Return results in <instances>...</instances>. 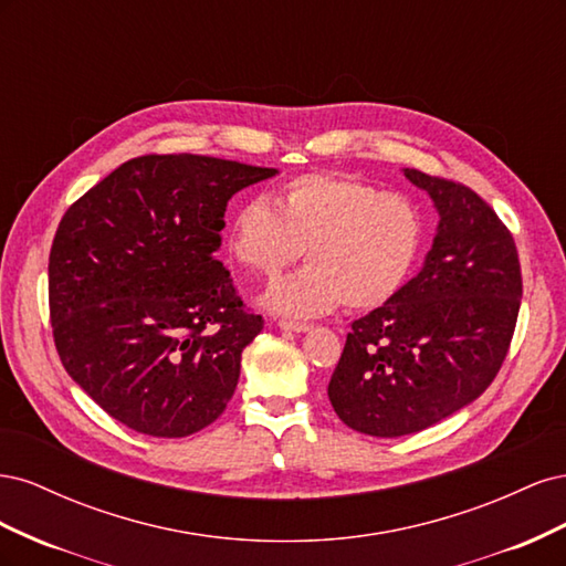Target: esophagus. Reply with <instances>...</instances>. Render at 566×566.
I'll use <instances>...</instances> for the list:
<instances>
[{"instance_id":"obj_1","label":"esophagus","mask_w":566,"mask_h":566,"mask_svg":"<svg viewBox=\"0 0 566 566\" xmlns=\"http://www.w3.org/2000/svg\"><path fill=\"white\" fill-rule=\"evenodd\" d=\"M279 328H281V331H290V333H310V331H312V323L281 318V321H279Z\"/></svg>"}]
</instances>
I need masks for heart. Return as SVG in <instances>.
I'll return each instance as SVG.
<instances>
[{
  "label": "heart",
  "instance_id": "heart-1",
  "mask_svg": "<svg viewBox=\"0 0 566 566\" xmlns=\"http://www.w3.org/2000/svg\"><path fill=\"white\" fill-rule=\"evenodd\" d=\"M424 245V217L401 193L366 179L306 172L279 186L276 205L252 196L238 205L229 250L243 269L276 276L297 256L302 266L269 287L264 304L290 316H323L339 304L366 312L397 297Z\"/></svg>",
  "mask_w": 566,
  "mask_h": 566
}]
</instances>
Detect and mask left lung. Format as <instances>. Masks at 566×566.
<instances>
[{
	"mask_svg": "<svg viewBox=\"0 0 566 566\" xmlns=\"http://www.w3.org/2000/svg\"><path fill=\"white\" fill-rule=\"evenodd\" d=\"M439 227L416 279L352 323L328 385L339 420L370 437L427 430L499 375L522 302L512 233L472 188L403 169Z\"/></svg>",
	"mask_w": 566,
	"mask_h": 566,
	"instance_id": "8db88e82",
	"label": "left lung"
}]
</instances>
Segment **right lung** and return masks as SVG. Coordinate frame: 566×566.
<instances>
[{"label": "right lung", "instance_id": "1", "mask_svg": "<svg viewBox=\"0 0 566 566\" xmlns=\"http://www.w3.org/2000/svg\"><path fill=\"white\" fill-rule=\"evenodd\" d=\"M279 175L210 156H142L63 214L49 314L67 375L129 430L177 439L214 422L264 328L221 248L227 202Z\"/></svg>", "mask_w": 566, "mask_h": 566}]
</instances>
